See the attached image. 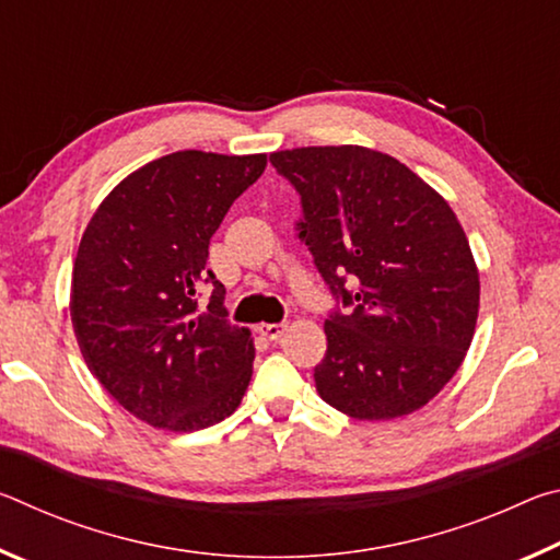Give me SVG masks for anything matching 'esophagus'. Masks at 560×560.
<instances>
[{
    "instance_id": "esophagus-1",
    "label": "esophagus",
    "mask_w": 560,
    "mask_h": 560,
    "mask_svg": "<svg viewBox=\"0 0 560 560\" xmlns=\"http://www.w3.org/2000/svg\"><path fill=\"white\" fill-rule=\"evenodd\" d=\"M287 324H264V326H259V330H261V336H267L269 340H279L283 334H287Z\"/></svg>"
}]
</instances>
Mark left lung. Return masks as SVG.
I'll return each mask as SVG.
<instances>
[{"label": "left lung", "mask_w": 560, "mask_h": 560, "mask_svg": "<svg viewBox=\"0 0 560 560\" xmlns=\"http://www.w3.org/2000/svg\"><path fill=\"white\" fill-rule=\"evenodd\" d=\"M269 160L301 197L296 236L336 299L318 395L355 420L420 410L457 373L479 314L477 264L452 207L377 150L293 148Z\"/></svg>", "instance_id": "left-lung-1"}]
</instances>
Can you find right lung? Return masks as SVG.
<instances>
[{
    "mask_svg": "<svg viewBox=\"0 0 560 560\" xmlns=\"http://www.w3.org/2000/svg\"><path fill=\"white\" fill-rule=\"evenodd\" d=\"M264 167L267 155L177 150L122 179L81 236L75 340L98 383L153 428H212L252 381L249 330L226 320L224 283L207 257L226 210Z\"/></svg>",
    "mask_w": 560,
    "mask_h": 560,
    "instance_id": "obj_1",
    "label": "right lung"
}]
</instances>
